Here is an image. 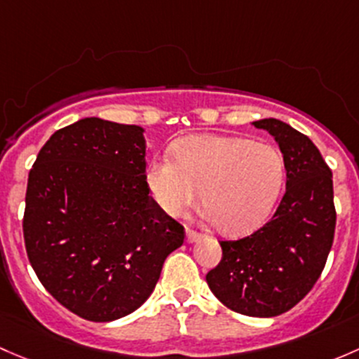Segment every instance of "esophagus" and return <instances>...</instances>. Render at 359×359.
<instances>
[{
    "instance_id": "1",
    "label": "esophagus",
    "mask_w": 359,
    "mask_h": 359,
    "mask_svg": "<svg viewBox=\"0 0 359 359\" xmlns=\"http://www.w3.org/2000/svg\"><path fill=\"white\" fill-rule=\"evenodd\" d=\"M201 238H202V235L198 233V231L187 228V242L188 243H194V242H197V240H201Z\"/></svg>"
}]
</instances>
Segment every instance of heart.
<instances>
[{"label":"heart","instance_id":"heart-1","mask_svg":"<svg viewBox=\"0 0 359 359\" xmlns=\"http://www.w3.org/2000/svg\"><path fill=\"white\" fill-rule=\"evenodd\" d=\"M172 155L175 161L158 157L147 169L154 201L169 216H180L201 194L207 217L223 233L259 228L282 190L285 164L269 143L195 135L176 142Z\"/></svg>","mask_w":359,"mask_h":359}]
</instances>
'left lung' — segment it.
I'll list each match as a JSON object with an SVG mask.
<instances>
[{
    "label": "left lung",
    "mask_w": 359,
    "mask_h": 359,
    "mask_svg": "<svg viewBox=\"0 0 359 359\" xmlns=\"http://www.w3.org/2000/svg\"><path fill=\"white\" fill-rule=\"evenodd\" d=\"M252 124L282 150L285 194L264 226L245 238L219 242L223 257L205 280L231 311L271 318L294 308L320 278L337 214L332 171L315 143L278 119Z\"/></svg>",
    "instance_id": "8db88e82"
}]
</instances>
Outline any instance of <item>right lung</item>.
I'll list each match as a JSON object with an SVG mask.
<instances>
[{"mask_svg":"<svg viewBox=\"0 0 359 359\" xmlns=\"http://www.w3.org/2000/svg\"><path fill=\"white\" fill-rule=\"evenodd\" d=\"M145 129L86 117L62 128L29 172L24 240L43 287L90 321L138 309L184 228L147 187Z\"/></svg>","mask_w":359,"mask_h":359,"instance_id":"1","label":"right lung"}]
</instances>
